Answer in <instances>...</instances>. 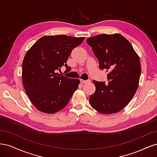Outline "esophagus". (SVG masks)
Returning a JSON list of instances; mask_svg holds the SVG:
<instances>
[{
	"instance_id": "esophagus-1",
	"label": "esophagus",
	"mask_w": 157,
	"mask_h": 157,
	"mask_svg": "<svg viewBox=\"0 0 157 157\" xmlns=\"http://www.w3.org/2000/svg\"><path fill=\"white\" fill-rule=\"evenodd\" d=\"M80 82L82 84H85V83H88L90 82V80H83V79H80Z\"/></svg>"
}]
</instances>
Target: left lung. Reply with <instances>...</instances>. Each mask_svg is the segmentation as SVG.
I'll use <instances>...</instances> for the list:
<instances>
[{
    "label": "left lung",
    "mask_w": 157,
    "mask_h": 157,
    "mask_svg": "<svg viewBox=\"0 0 157 157\" xmlns=\"http://www.w3.org/2000/svg\"><path fill=\"white\" fill-rule=\"evenodd\" d=\"M101 70L109 71L108 84L93 80L96 92L90 104L102 114L121 111L134 97L139 86L141 64L130 42L122 35L101 34L87 39Z\"/></svg>",
    "instance_id": "left-lung-1"
}]
</instances>
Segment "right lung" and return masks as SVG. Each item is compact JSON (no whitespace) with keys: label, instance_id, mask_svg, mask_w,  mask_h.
I'll return each instance as SVG.
<instances>
[{"label":"right lung","instance_id":"obj_1","mask_svg":"<svg viewBox=\"0 0 157 157\" xmlns=\"http://www.w3.org/2000/svg\"><path fill=\"white\" fill-rule=\"evenodd\" d=\"M84 37L46 35L41 37L27 51L22 65L23 86L38 110L52 114L67 105L78 88L79 79L59 74L71 52L82 43Z\"/></svg>","mask_w":157,"mask_h":157}]
</instances>
